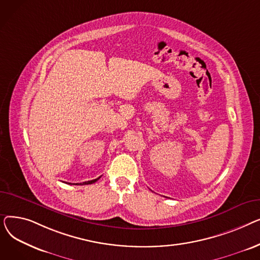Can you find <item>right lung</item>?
<instances>
[{"instance_id":"1","label":"right lung","mask_w":260,"mask_h":260,"mask_svg":"<svg viewBox=\"0 0 260 260\" xmlns=\"http://www.w3.org/2000/svg\"><path fill=\"white\" fill-rule=\"evenodd\" d=\"M100 179V177L99 178H97V179H93V180H89V181H85V182H83V183H74V184H76V185H84V184H91V183H94L95 181H98ZM68 184H72V183H68Z\"/></svg>"}]
</instances>
